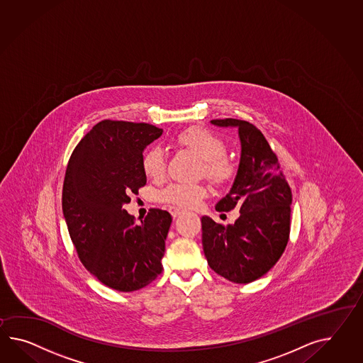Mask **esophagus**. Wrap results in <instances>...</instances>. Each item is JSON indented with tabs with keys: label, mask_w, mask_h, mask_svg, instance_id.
I'll return each mask as SVG.
<instances>
[{
	"label": "esophagus",
	"mask_w": 363,
	"mask_h": 363,
	"mask_svg": "<svg viewBox=\"0 0 363 363\" xmlns=\"http://www.w3.org/2000/svg\"><path fill=\"white\" fill-rule=\"evenodd\" d=\"M169 211H170V213H172V216H173V218H177V216H179L181 213H185L184 210H181V208H177V207H172V208H170Z\"/></svg>",
	"instance_id": "obj_1"
}]
</instances>
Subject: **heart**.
<instances>
[{"label": "heart", "instance_id": "b5f03b06", "mask_svg": "<svg viewBox=\"0 0 363 363\" xmlns=\"http://www.w3.org/2000/svg\"><path fill=\"white\" fill-rule=\"evenodd\" d=\"M177 143L202 159V174L215 185H227L236 177L238 167L227 156V143L220 135L203 127H195L179 133ZM165 168V152L160 147H152L143 153V173L147 177L159 181L164 177ZM206 195L207 187L202 184L173 182L160 191L159 201L177 208H193Z\"/></svg>", "mask_w": 363, "mask_h": 363}]
</instances>
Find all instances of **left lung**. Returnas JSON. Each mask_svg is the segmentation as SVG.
Wrapping results in <instances>:
<instances>
[{
  "instance_id": "1",
  "label": "left lung",
  "mask_w": 363,
  "mask_h": 363,
  "mask_svg": "<svg viewBox=\"0 0 363 363\" xmlns=\"http://www.w3.org/2000/svg\"><path fill=\"white\" fill-rule=\"evenodd\" d=\"M211 123L239 128L238 176L215 208L219 213L239 208L240 216L227 227L208 216L201 219L204 256L213 272L230 282H253L278 262L289 242L291 189L274 150L256 125L232 118Z\"/></svg>"
}]
</instances>
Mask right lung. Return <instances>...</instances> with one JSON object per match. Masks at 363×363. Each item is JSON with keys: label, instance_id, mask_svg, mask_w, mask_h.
Wrapping results in <instances>:
<instances>
[{"label": "right lung", "instance_id": "add662e5", "mask_svg": "<svg viewBox=\"0 0 363 363\" xmlns=\"http://www.w3.org/2000/svg\"><path fill=\"white\" fill-rule=\"evenodd\" d=\"M162 130L102 121L72 152L62 185V213L82 265L116 291H136L162 273L172 216L152 208L142 224L123 208L147 184L144 148Z\"/></svg>", "mask_w": 363, "mask_h": 363}]
</instances>
